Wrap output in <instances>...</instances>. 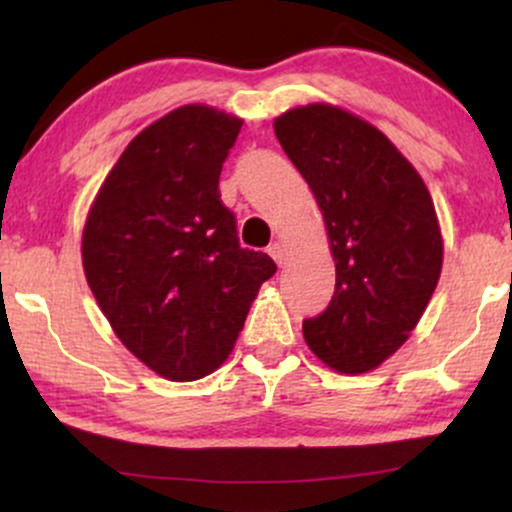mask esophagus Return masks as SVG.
<instances>
[{"label": "esophagus", "instance_id": "34e87169", "mask_svg": "<svg viewBox=\"0 0 512 512\" xmlns=\"http://www.w3.org/2000/svg\"><path fill=\"white\" fill-rule=\"evenodd\" d=\"M267 252H269V257H272V260L276 262V264H284V245L281 243H272L267 248Z\"/></svg>", "mask_w": 512, "mask_h": 512}]
</instances>
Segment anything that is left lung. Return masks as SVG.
<instances>
[{
  "mask_svg": "<svg viewBox=\"0 0 512 512\" xmlns=\"http://www.w3.org/2000/svg\"><path fill=\"white\" fill-rule=\"evenodd\" d=\"M325 216L337 284L303 337L339 373H366L407 342L436 291L443 240L421 175L380 129L332 105L274 120Z\"/></svg>",
  "mask_w": 512,
  "mask_h": 512,
  "instance_id": "1",
  "label": "left lung"
}]
</instances>
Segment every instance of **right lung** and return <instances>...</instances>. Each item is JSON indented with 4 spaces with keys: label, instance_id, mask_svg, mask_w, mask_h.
<instances>
[{
    "label": "right lung",
    "instance_id": "add662e5",
    "mask_svg": "<svg viewBox=\"0 0 512 512\" xmlns=\"http://www.w3.org/2000/svg\"><path fill=\"white\" fill-rule=\"evenodd\" d=\"M243 120L182 105L129 142L88 211L81 257L122 344L168 380L226 361L276 264L240 245L219 178Z\"/></svg>",
    "mask_w": 512,
    "mask_h": 512
}]
</instances>
